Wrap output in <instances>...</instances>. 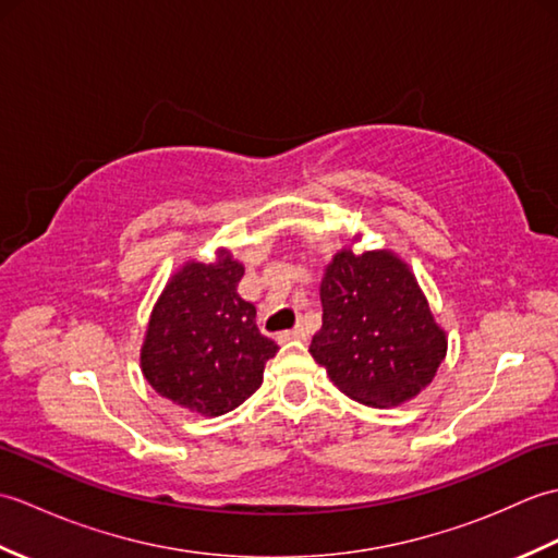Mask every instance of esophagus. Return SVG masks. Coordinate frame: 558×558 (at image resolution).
I'll return each mask as SVG.
<instances>
[{"instance_id":"1","label":"esophagus","mask_w":558,"mask_h":558,"mask_svg":"<svg viewBox=\"0 0 558 558\" xmlns=\"http://www.w3.org/2000/svg\"><path fill=\"white\" fill-rule=\"evenodd\" d=\"M304 328L302 326H294L292 330H282V333H278V342H288V340H300L304 338Z\"/></svg>"}]
</instances>
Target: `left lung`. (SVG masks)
Here are the masks:
<instances>
[{"instance_id":"8db88e82","label":"left lung","mask_w":558,"mask_h":558,"mask_svg":"<svg viewBox=\"0 0 558 558\" xmlns=\"http://www.w3.org/2000/svg\"><path fill=\"white\" fill-rule=\"evenodd\" d=\"M324 326L312 357L352 400L393 408L432 381L446 354L417 280L386 252L336 254L322 282Z\"/></svg>"}]
</instances>
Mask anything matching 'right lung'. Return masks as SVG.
<instances>
[{
	"label": "right lung",
	"instance_id": "obj_1",
	"mask_svg": "<svg viewBox=\"0 0 558 558\" xmlns=\"http://www.w3.org/2000/svg\"><path fill=\"white\" fill-rule=\"evenodd\" d=\"M244 268L186 264L168 282L141 352L148 384L177 405L201 414L230 412L264 381L278 345L260 333L256 310L236 294Z\"/></svg>",
	"mask_w": 558,
	"mask_h": 558
}]
</instances>
